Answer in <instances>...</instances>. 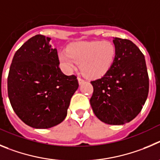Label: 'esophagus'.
I'll return each mask as SVG.
<instances>
[{"label":"esophagus","instance_id":"34e87169","mask_svg":"<svg viewBox=\"0 0 160 160\" xmlns=\"http://www.w3.org/2000/svg\"><path fill=\"white\" fill-rule=\"evenodd\" d=\"M78 82H79V83H80V84H82V83L85 82V80H83V79L80 78V77H78Z\"/></svg>","mask_w":160,"mask_h":160}]
</instances>
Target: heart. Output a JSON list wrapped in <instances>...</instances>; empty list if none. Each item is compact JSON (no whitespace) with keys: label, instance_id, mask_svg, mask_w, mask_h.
Listing matches in <instances>:
<instances>
[{"label":"heart","instance_id":"obj_1","mask_svg":"<svg viewBox=\"0 0 160 160\" xmlns=\"http://www.w3.org/2000/svg\"><path fill=\"white\" fill-rule=\"evenodd\" d=\"M116 57V47L112 42L103 41L72 43L68 50L59 52V60L67 72L76 69L81 64L85 77L98 79L107 74Z\"/></svg>","mask_w":160,"mask_h":160}]
</instances>
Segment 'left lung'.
Wrapping results in <instances>:
<instances>
[{"mask_svg":"<svg viewBox=\"0 0 160 160\" xmlns=\"http://www.w3.org/2000/svg\"><path fill=\"white\" fill-rule=\"evenodd\" d=\"M116 57L108 72L91 81L94 114L108 124L121 125L138 116L148 98L149 78L144 56L132 41L115 37Z\"/></svg>","mask_w":160,"mask_h":160,"instance_id":"1","label":"left lung"}]
</instances>
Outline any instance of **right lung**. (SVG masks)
<instances>
[{
    "label": "right lung",
    "mask_w": 160,
    "mask_h": 160,
    "mask_svg": "<svg viewBox=\"0 0 160 160\" xmlns=\"http://www.w3.org/2000/svg\"><path fill=\"white\" fill-rule=\"evenodd\" d=\"M50 37L36 35L15 55L8 76V96L13 111L25 124L45 129L65 119L72 96L79 87L74 75L59 68Z\"/></svg>",
    "instance_id": "add662e5"
}]
</instances>
